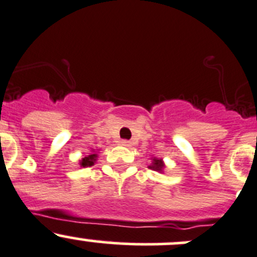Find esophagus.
<instances>
[{
  "label": "esophagus",
  "mask_w": 257,
  "mask_h": 257,
  "mask_svg": "<svg viewBox=\"0 0 257 257\" xmlns=\"http://www.w3.org/2000/svg\"><path fill=\"white\" fill-rule=\"evenodd\" d=\"M120 144L124 145V147H129V145H131L132 143H131V142H129V141H121Z\"/></svg>",
  "instance_id": "1"
}]
</instances>
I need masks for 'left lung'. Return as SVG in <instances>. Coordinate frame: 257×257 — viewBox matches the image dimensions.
I'll return each mask as SVG.
<instances>
[{
	"label": "left lung",
	"instance_id": "8db88e82",
	"mask_svg": "<svg viewBox=\"0 0 257 257\" xmlns=\"http://www.w3.org/2000/svg\"><path fill=\"white\" fill-rule=\"evenodd\" d=\"M150 169L155 170V172H163L164 169V163H163L162 159H158V158H154L153 159L152 165H149Z\"/></svg>",
	"mask_w": 257,
	"mask_h": 257
}]
</instances>
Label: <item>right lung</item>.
I'll list each match as a JSON object with an SVG mask.
<instances>
[{
    "label": "right lung",
    "mask_w": 257,
    "mask_h": 257,
    "mask_svg": "<svg viewBox=\"0 0 257 257\" xmlns=\"http://www.w3.org/2000/svg\"><path fill=\"white\" fill-rule=\"evenodd\" d=\"M97 157H98V155L94 154V153H93V154H90V155H88V157H84L79 162V165H80V167H83V168L92 167V165L94 164L95 160H97Z\"/></svg>",
    "instance_id": "add662e5"
}]
</instances>
